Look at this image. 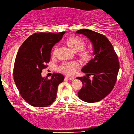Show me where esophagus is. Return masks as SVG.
<instances>
[{
    "label": "esophagus",
    "mask_w": 134,
    "mask_h": 134,
    "mask_svg": "<svg viewBox=\"0 0 134 134\" xmlns=\"http://www.w3.org/2000/svg\"><path fill=\"white\" fill-rule=\"evenodd\" d=\"M66 77L69 80H74V79H75L74 77H70V76H66Z\"/></svg>",
    "instance_id": "obj_1"
}]
</instances>
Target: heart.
Instances as JSON below:
<instances>
[{
	"instance_id": "1",
	"label": "heart",
	"mask_w": 134,
	"mask_h": 134,
	"mask_svg": "<svg viewBox=\"0 0 134 134\" xmlns=\"http://www.w3.org/2000/svg\"><path fill=\"white\" fill-rule=\"evenodd\" d=\"M66 43L69 47L75 51H79V55L84 60H87L91 57V53L87 49L83 48L85 46L84 41L80 37L72 36L66 40ZM54 54V52L53 53ZM79 66V64L76 61L64 62L59 67L61 72L68 75H73L76 72V69Z\"/></svg>"
}]
</instances>
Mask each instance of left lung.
I'll return each instance as SVG.
<instances>
[{
	"label": "left lung",
	"instance_id": "obj_1",
	"mask_svg": "<svg viewBox=\"0 0 134 134\" xmlns=\"http://www.w3.org/2000/svg\"><path fill=\"white\" fill-rule=\"evenodd\" d=\"M76 33L84 35L91 41L94 56L81 69L86 76L77 77L83 83L78 97L84 102H97L107 96L115 85L120 68L118 57L104 35L86 29ZM90 75L94 76L92 81L88 77Z\"/></svg>",
	"mask_w": 134,
	"mask_h": 134
}]
</instances>
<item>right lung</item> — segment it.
<instances>
[{
	"mask_svg": "<svg viewBox=\"0 0 134 134\" xmlns=\"http://www.w3.org/2000/svg\"><path fill=\"white\" fill-rule=\"evenodd\" d=\"M65 32L58 34L39 32L32 35L20 46L14 66V80L23 99L35 107H47L55 99L58 86L64 76L54 73L51 79L42 76L47 67L53 46Z\"/></svg>",
	"mask_w": 134,
	"mask_h": 134,
	"instance_id": "add662e5",
	"label": "right lung"
}]
</instances>
